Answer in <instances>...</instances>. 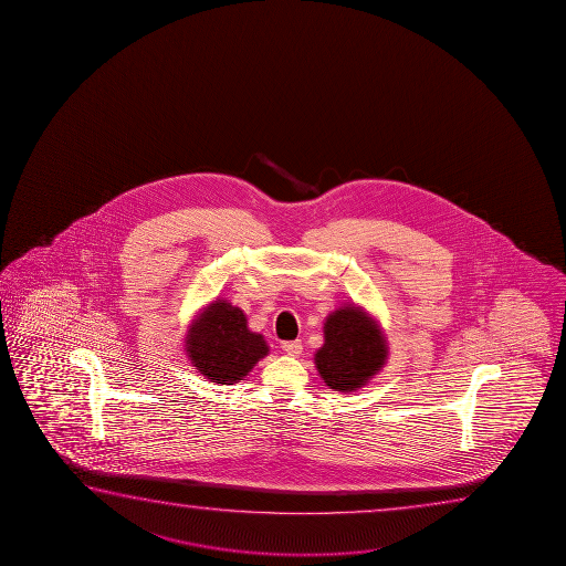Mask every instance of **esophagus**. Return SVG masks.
Listing matches in <instances>:
<instances>
[{"mask_svg":"<svg viewBox=\"0 0 566 566\" xmlns=\"http://www.w3.org/2000/svg\"><path fill=\"white\" fill-rule=\"evenodd\" d=\"M282 349L286 352L287 356H300L302 354V342L300 340H290L282 342Z\"/></svg>","mask_w":566,"mask_h":566,"instance_id":"obj_1","label":"esophagus"}]
</instances>
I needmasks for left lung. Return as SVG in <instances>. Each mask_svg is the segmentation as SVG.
Returning a JSON list of instances; mask_svg holds the SVG:
<instances>
[{"instance_id": "obj_1", "label": "left lung", "mask_w": 566, "mask_h": 566, "mask_svg": "<svg viewBox=\"0 0 566 566\" xmlns=\"http://www.w3.org/2000/svg\"><path fill=\"white\" fill-rule=\"evenodd\" d=\"M387 356L379 325L365 311L348 305L326 317L325 344L315 354V365L326 387L352 392L380 371Z\"/></svg>"}]
</instances>
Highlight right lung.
Masks as SVG:
<instances>
[{"mask_svg": "<svg viewBox=\"0 0 566 566\" xmlns=\"http://www.w3.org/2000/svg\"><path fill=\"white\" fill-rule=\"evenodd\" d=\"M186 352L197 371L218 385L243 379L269 346L261 334L251 333L240 307L217 300L195 318L186 336Z\"/></svg>", "mask_w": 566, "mask_h": 566, "instance_id": "right-lung-1", "label": "right lung"}]
</instances>
